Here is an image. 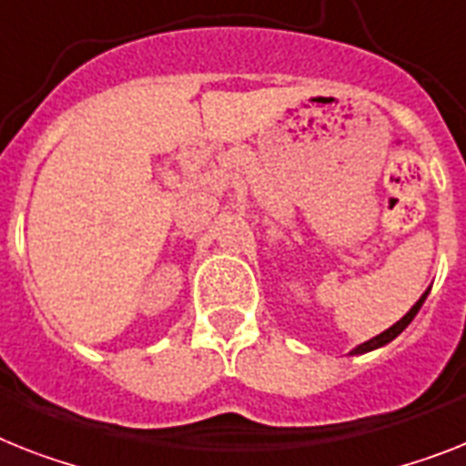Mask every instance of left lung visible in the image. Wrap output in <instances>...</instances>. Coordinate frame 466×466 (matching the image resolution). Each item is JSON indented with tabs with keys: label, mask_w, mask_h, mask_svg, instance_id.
Instances as JSON below:
<instances>
[{
	"label": "left lung",
	"mask_w": 466,
	"mask_h": 466,
	"mask_svg": "<svg viewBox=\"0 0 466 466\" xmlns=\"http://www.w3.org/2000/svg\"><path fill=\"white\" fill-rule=\"evenodd\" d=\"M426 295H429V290H426V293L417 299V305H414L412 309L407 311L405 317L400 319L398 324H393V326H390V329H386V330H383V333H379V336H376V338H371V340H367V343L357 345V348L352 350V352H350V355H364V352H369V350L383 348V345H388V343H390V340H395V338H398L400 333H402V330L407 329V326L412 324V319L417 317V311L421 309V305H424Z\"/></svg>",
	"instance_id": "8db88e82"
}]
</instances>
